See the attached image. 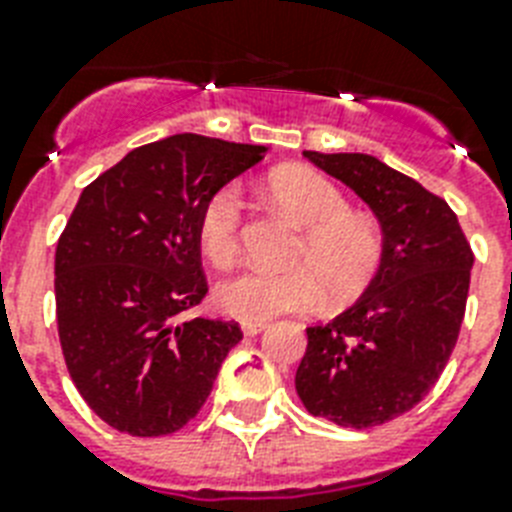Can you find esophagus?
Returning <instances> with one entry per match:
<instances>
[{"mask_svg": "<svg viewBox=\"0 0 512 512\" xmlns=\"http://www.w3.org/2000/svg\"><path fill=\"white\" fill-rule=\"evenodd\" d=\"M265 326H268V323H265V321H244L242 323V331L247 336H257V334H260V331H263Z\"/></svg>", "mask_w": 512, "mask_h": 512, "instance_id": "esophagus-1", "label": "esophagus"}]
</instances>
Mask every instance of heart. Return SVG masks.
Segmentation results:
<instances>
[{
	"instance_id": "heart-1",
	"label": "heart",
	"mask_w": 512,
	"mask_h": 512,
	"mask_svg": "<svg viewBox=\"0 0 512 512\" xmlns=\"http://www.w3.org/2000/svg\"><path fill=\"white\" fill-rule=\"evenodd\" d=\"M268 194L284 213L307 228L294 263L302 268H249L215 289V302L239 321H268L281 313H307L328 297V305L355 302L381 268L384 236L365 215L352 213L342 189L307 168L273 173ZM244 197L236 184L215 189L197 218V239L210 263L226 268L242 247Z\"/></svg>"
}]
</instances>
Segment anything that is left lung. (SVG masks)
Returning a JSON list of instances; mask_svg holds the SVG:
<instances>
[{
  "instance_id": "1",
  "label": "left lung",
  "mask_w": 512,
  "mask_h": 512,
  "mask_svg": "<svg viewBox=\"0 0 512 512\" xmlns=\"http://www.w3.org/2000/svg\"><path fill=\"white\" fill-rule=\"evenodd\" d=\"M305 157L371 207L384 257L350 310L307 328L294 384L310 415L371 429L418 405L442 376L463 323L473 252L450 205L400 170L360 152Z\"/></svg>"
}]
</instances>
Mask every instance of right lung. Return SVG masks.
<instances>
[{
  "instance_id": "right-lung-1",
  "label": "right lung",
  "mask_w": 512,
  "mask_h": 512,
  "mask_svg": "<svg viewBox=\"0 0 512 512\" xmlns=\"http://www.w3.org/2000/svg\"><path fill=\"white\" fill-rule=\"evenodd\" d=\"M265 152L176 134L128 152L81 191L54 252L57 331L73 384L112 429H184L242 342L239 323L184 313L207 294L199 210Z\"/></svg>"
}]
</instances>
